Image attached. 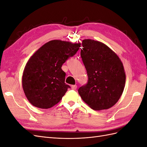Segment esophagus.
Masks as SVG:
<instances>
[{
  "label": "esophagus",
  "instance_id": "34e87169",
  "mask_svg": "<svg viewBox=\"0 0 147 147\" xmlns=\"http://www.w3.org/2000/svg\"><path fill=\"white\" fill-rule=\"evenodd\" d=\"M71 88H72V90H77V85H72V86H71Z\"/></svg>",
  "mask_w": 147,
  "mask_h": 147
}]
</instances>
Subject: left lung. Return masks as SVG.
I'll use <instances>...</instances> for the list:
<instances>
[{
  "label": "left lung",
  "mask_w": 147,
  "mask_h": 147,
  "mask_svg": "<svg viewBox=\"0 0 147 147\" xmlns=\"http://www.w3.org/2000/svg\"><path fill=\"white\" fill-rule=\"evenodd\" d=\"M80 55L87 71V84L78 89L83 100L94 110L109 109L122 95L126 74L118 55L100 42L84 39Z\"/></svg>",
  "instance_id": "1"
}]
</instances>
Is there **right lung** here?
I'll use <instances>...</instances> for the list:
<instances>
[{"instance_id": "1", "label": "right lung", "mask_w": 147, "mask_h": 147, "mask_svg": "<svg viewBox=\"0 0 147 147\" xmlns=\"http://www.w3.org/2000/svg\"><path fill=\"white\" fill-rule=\"evenodd\" d=\"M81 43L54 40L35 51L26 64L22 77L24 94L30 103L47 109L57 104L70 88L61 67L76 54Z\"/></svg>"}]
</instances>
